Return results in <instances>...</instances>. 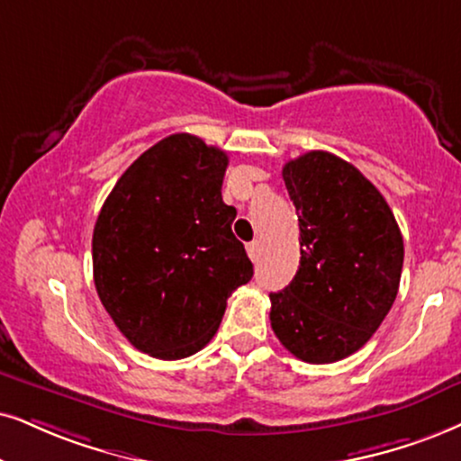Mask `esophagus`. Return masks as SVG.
Masks as SVG:
<instances>
[{
    "instance_id": "esophagus-1",
    "label": "esophagus",
    "mask_w": 461,
    "mask_h": 461,
    "mask_svg": "<svg viewBox=\"0 0 461 461\" xmlns=\"http://www.w3.org/2000/svg\"><path fill=\"white\" fill-rule=\"evenodd\" d=\"M247 253H249L250 259L258 261V259H259V242H258V240L249 242V244H247Z\"/></svg>"
}]
</instances>
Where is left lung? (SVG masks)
<instances>
[{
    "mask_svg": "<svg viewBox=\"0 0 461 461\" xmlns=\"http://www.w3.org/2000/svg\"><path fill=\"white\" fill-rule=\"evenodd\" d=\"M300 221V267L270 294L281 345L306 364L359 351L387 317L400 287L404 240L375 185L340 157L311 150L283 167Z\"/></svg>",
    "mask_w": 461,
    "mask_h": 461,
    "instance_id": "1",
    "label": "left lung"
}]
</instances>
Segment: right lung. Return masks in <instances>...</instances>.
<instances>
[{"instance_id": "obj_1", "label": "right lung", "mask_w": 461, "mask_h": 461, "mask_svg": "<svg viewBox=\"0 0 461 461\" xmlns=\"http://www.w3.org/2000/svg\"><path fill=\"white\" fill-rule=\"evenodd\" d=\"M227 155L191 133L144 150L93 230V281L138 351L183 359L217 334L227 298L253 276L221 197Z\"/></svg>"}]
</instances>
